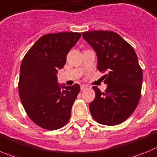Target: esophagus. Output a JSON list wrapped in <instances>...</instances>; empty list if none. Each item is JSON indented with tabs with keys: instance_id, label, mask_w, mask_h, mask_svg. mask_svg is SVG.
<instances>
[{
	"instance_id": "esophagus-1",
	"label": "esophagus",
	"mask_w": 157,
	"mask_h": 157,
	"mask_svg": "<svg viewBox=\"0 0 157 157\" xmlns=\"http://www.w3.org/2000/svg\"><path fill=\"white\" fill-rule=\"evenodd\" d=\"M87 89V86H85V85H82L81 86V90H84V89Z\"/></svg>"
}]
</instances>
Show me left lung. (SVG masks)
Listing matches in <instances>:
<instances>
[{
	"instance_id": "obj_1",
	"label": "left lung",
	"mask_w": 157,
	"mask_h": 157,
	"mask_svg": "<svg viewBox=\"0 0 157 157\" xmlns=\"http://www.w3.org/2000/svg\"><path fill=\"white\" fill-rule=\"evenodd\" d=\"M82 37L96 53L97 68L107 71L105 92L92 87L95 98L89 104L91 115L100 124H120L133 113L141 95L143 71L136 54L113 31H85Z\"/></svg>"
}]
</instances>
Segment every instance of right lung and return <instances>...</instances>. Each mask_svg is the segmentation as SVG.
I'll use <instances>...</instances> for the list:
<instances>
[{
  "label": "right lung",
  "mask_w": 157,
  "mask_h": 157,
  "mask_svg": "<svg viewBox=\"0 0 157 157\" xmlns=\"http://www.w3.org/2000/svg\"><path fill=\"white\" fill-rule=\"evenodd\" d=\"M81 36L78 32L43 35L22 60L19 95L28 116L40 127L55 130L69 120L80 86L59 85L57 73L65 65L68 52Z\"/></svg>",
  "instance_id": "right-lung-1"
}]
</instances>
